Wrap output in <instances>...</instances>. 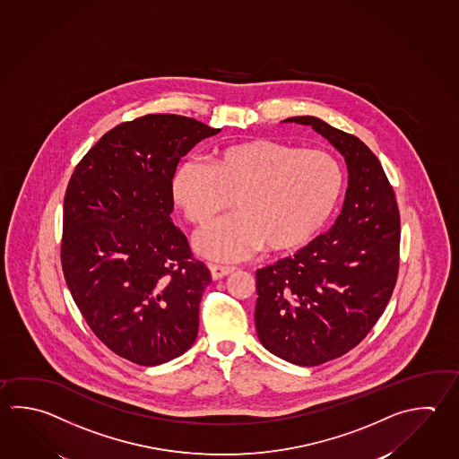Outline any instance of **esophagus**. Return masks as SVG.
Instances as JSON below:
<instances>
[{
  "mask_svg": "<svg viewBox=\"0 0 459 459\" xmlns=\"http://www.w3.org/2000/svg\"><path fill=\"white\" fill-rule=\"evenodd\" d=\"M209 271L212 279H222L224 276H229L230 273H234V266H221V264H209Z\"/></svg>",
  "mask_w": 459,
  "mask_h": 459,
  "instance_id": "obj_1",
  "label": "esophagus"
}]
</instances>
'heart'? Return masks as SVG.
Listing matches in <instances>:
<instances>
[{
	"label": "heart",
	"instance_id": "heart-1",
	"mask_svg": "<svg viewBox=\"0 0 459 459\" xmlns=\"http://www.w3.org/2000/svg\"><path fill=\"white\" fill-rule=\"evenodd\" d=\"M342 186V169L328 152L261 138L221 147L209 164L183 162L170 191L196 227L211 224L234 199L237 214L203 230L195 248L211 260L238 261L264 245L287 253L312 242Z\"/></svg>",
	"mask_w": 459,
	"mask_h": 459
}]
</instances>
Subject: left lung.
<instances>
[{"label": "left lung", "instance_id": "left-lung-1", "mask_svg": "<svg viewBox=\"0 0 459 459\" xmlns=\"http://www.w3.org/2000/svg\"><path fill=\"white\" fill-rule=\"evenodd\" d=\"M284 121L328 139L349 172L342 211L328 232L256 271L261 344L287 362L313 367L349 352L385 312L398 279L401 221L388 177L360 139L316 117Z\"/></svg>", "mask_w": 459, "mask_h": 459}]
</instances>
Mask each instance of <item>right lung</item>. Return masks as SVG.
<instances>
[{
  "mask_svg": "<svg viewBox=\"0 0 459 459\" xmlns=\"http://www.w3.org/2000/svg\"><path fill=\"white\" fill-rule=\"evenodd\" d=\"M219 131L180 115H144L105 133L71 175L63 274L89 328L130 362H169L198 336L211 274L173 225L170 186L180 159Z\"/></svg>",
  "mask_w": 459,
  "mask_h": 459,
  "instance_id": "right-lung-1",
  "label": "right lung"
}]
</instances>
